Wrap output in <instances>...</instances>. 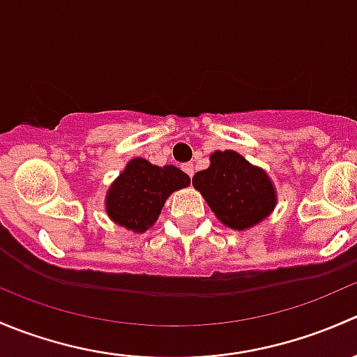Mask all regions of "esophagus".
Segmentation results:
<instances>
[{"label": "esophagus", "mask_w": 357, "mask_h": 357, "mask_svg": "<svg viewBox=\"0 0 357 357\" xmlns=\"http://www.w3.org/2000/svg\"><path fill=\"white\" fill-rule=\"evenodd\" d=\"M183 171H185L186 174H188L190 178H192L193 172H195V169H193V164H192V162H186V164H183Z\"/></svg>", "instance_id": "esophagus-1"}]
</instances>
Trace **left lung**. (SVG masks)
<instances>
[{
    "instance_id": "1",
    "label": "left lung",
    "mask_w": 357,
    "mask_h": 357,
    "mask_svg": "<svg viewBox=\"0 0 357 357\" xmlns=\"http://www.w3.org/2000/svg\"><path fill=\"white\" fill-rule=\"evenodd\" d=\"M192 183L218 219L233 229L257 225L276 204L268 174L229 150L212 153L211 167L197 172Z\"/></svg>"
}]
</instances>
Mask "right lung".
<instances>
[{
    "label": "right lung",
    "instance_id": "obj_1",
    "mask_svg": "<svg viewBox=\"0 0 357 357\" xmlns=\"http://www.w3.org/2000/svg\"><path fill=\"white\" fill-rule=\"evenodd\" d=\"M190 185V176L174 165H152L132 158L107 195V212L115 222L143 233L157 221L164 202L174 190Z\"/></svg>",
    "mask_w": 357,
    "mask_h": 357
}]
</instances>
